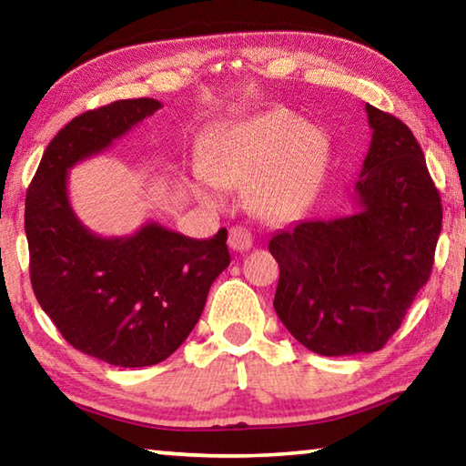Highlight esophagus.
<instances>
[{"instance_id":"esophagus-1","label":"esophagus","mask_w":466,"mask_h":466,"mask_svg":"<svg viewBox=\"0 0 466 466\" xmlns=\"http://www.w3.org/2000/svg\"><path fill=\"white\" fill-rule=\"evenodd\" d=\"M228 247L236 252H244L252 247V234L242 226L230 228V234H228Z\"/></svg>"}]
</instances>
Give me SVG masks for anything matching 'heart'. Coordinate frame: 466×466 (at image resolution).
<instances>
[{
  "label": "heart",
  "mask_w": 466,
  "mask_h": 466,
  "mask_svg": "<svg viewBox=\"0 0 466 466\" xmlns=\"http://www.w3.org/2000/svg\"><path fill=\"white\" fill-rule=\"evenodd\" d=\"M320 133L289 110L275 108L224 131L201 156L205 177H195L193 193L218 205L209 182L226 191L244 188V203L269 224L294 219L312 199L325 170Z\"/></svg>",
  "instance_id": "b5f03b06"
}]
</instances>
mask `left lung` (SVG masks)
Here are the masks:
<instances>
[{"instance_id": "obj_1", "label": "left lung", "mask_w": 466, "mask_h": 466, "mask_svg": "<svg viewBox=\"0 0 466 466\" xmlns=\"http://www.w3.org/2000/svg\"><path fill=\"white\" fill-rule=\"evenodd\" d=\"M372 141L353 185L356 211L278 232L275 312L320 356L382 350L430 279L441 203L411 129L366 105Z\"/></svg>"}]
</instances>
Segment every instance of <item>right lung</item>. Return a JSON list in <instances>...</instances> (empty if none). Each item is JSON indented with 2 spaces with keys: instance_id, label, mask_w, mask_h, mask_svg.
<instances>
[{
  "instance_id": "1",
  "label": "right lung",
  "mask_w": 466,
  "mask_h": 466,
  "mask_svg": "<svg viewBox=\"0 0 466 466\" xmlns=\"http://www.w3.org/2000/svg\"><path fill=\"white\" fill-rule=\"evenodd\" d=\"M160 106L154 98L116 100L76 116L45 149L26 193L38 304L69 345L119 368L172 356L199 320L211 283L230 265L226 228L195 240L149 222L131 236L102 238L74 214L69 168L105 152Z\"/></svg>"
}]
</instances>
